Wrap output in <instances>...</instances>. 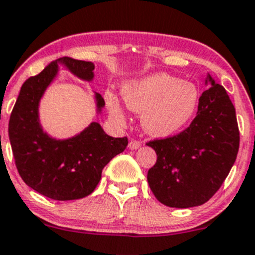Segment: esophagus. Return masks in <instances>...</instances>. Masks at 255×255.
Listing matches in <instances>:
<instances>
[{
  "label": "esophagus",
  "mask_w": 255,
  "mask_h": 255,
  "mask_svg": "<svg viewBox=\"0 0 255 255\" xmlns=\"http://www.w3.org/2000/svg\"><path fill=\"white\" fill-rule=\"evenodd\" d=\"M128 147H129L130 149H137L141 147V142L135 141V139H132V141L129 142V144H128Z\"/></svg>",
  "instance_id": "obj_1"
}]
</instances>
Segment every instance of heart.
<instances>
[{
  "label": "heart",
  "mask_w": 255,
  "mask_h": 255,
  "mask_svg": "<svg viewBox=\"0 0 255 255\" xmlns=\"http://www.w3.org/2000/svg\"><path fill=\"white\" fill-rule=\"evenodd\" d=\"M122 95L130 111L141 113L142 128L153 137L178 132L189 123L199 104L197 88L168 74H153L128 83ZM106 101L112 116L123 122L126 116L118 99L107 93Z\"/></svg>",
  "instance_id": "obj_1"
}]
</instances>
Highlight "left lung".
<instances>
[{
	"label": "left lung",
	"instance_id": "left-lung-1",
	"mask_svg": "<svg viewBox=\"0 0 255 255\" xmlns=\"http://www.w3.org/2000/svg\"><path fill=\"white\" fill-rule=\"evenodd\" d=\"M191 125L166 138L147 142L157 161L147 173L156 199L170 208L205 204L229 175L239 151L235 108L224 87L208 75Z\"/></svg>",
	"mask_w": 255,
	"mask_h": 255
}]
</instances>
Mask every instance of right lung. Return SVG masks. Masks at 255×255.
Listing matches in <instances>:
<instances>
[{"mask_svg": "<svg viewBox=\"0 0 255 255\" xmlns=\"http://www.w3.org/2000/svg\"><path fill=\"white\" fill-rule=\"evenodd\" d=\"M64 64L83 80L94 78V64L65 58L54 60L22 84L8 122V137L18 173L27 186L52 200L65 201L88 196L101 181L104 166L126 149L127 137L114 138L97 122L68 139H55L42 130L39 103ZM101 111L104 99L95 94Z\"/></svg>", "mask_w": 255, "mask_h": 255, "instance_id": "add662e5", "label": "right lung"}]
</instances>
